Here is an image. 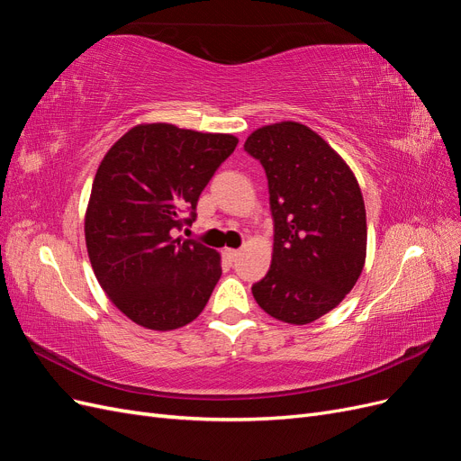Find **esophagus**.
<instances>
[{"label": "esophagus", "instance_id": "esophagus-1", "mask_svg": "<svg viewBox=\"0 0 461 461\" xmlns=\"http://www.w3.org/2000/svg\"><path fill=\"white\" fill-rule=\"evenodd\" d=\"M222 256H225V259L227 261H236V258H239L240 256V252H239V249H232V248H225V249H222Z\"/></svg>", "mask_w": 461, "mask_h": 461}]
</instances>
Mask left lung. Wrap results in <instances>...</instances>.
<instances>
[{"label": "left lung", "mask_w": 461, "mask_h": 461, "mask_svg": "<svg viewBox=\"0 0 461 461\" xmlns=\"http://www.w3.org/2000/svg\"><path fill=\"white\" fill-rule=\"evenodd\" d=\"M269 183L275 222L271 267L252 294L290 325H308L346 298L367 254L357 178L323 138L296 121L265 124L244 142Z\"/></svg>", "instance_id": "obj_1"}]
</instances>
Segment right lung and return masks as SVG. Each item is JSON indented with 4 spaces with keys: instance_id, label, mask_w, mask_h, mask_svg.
<instances>
[{
    "instance_id": "right-lung-1",
    "label": "right lung",
    "mask_w": 461,
    "mask_h": 461,
    "mask_svg": "<svg viewBox=\"0 0 461 461\" xmlns=\"http://www.w3.org/2000/svg\"><path fill=\"white\" fill-rule=\"evenodd\" d=\"M236 144L232 134L142 122L97 167L85 217L88 258L107 298L136 325L173 330L205 308L221 256L173 239V229L192 225L202 190Z\"/></svg>"
}]
</instances>
